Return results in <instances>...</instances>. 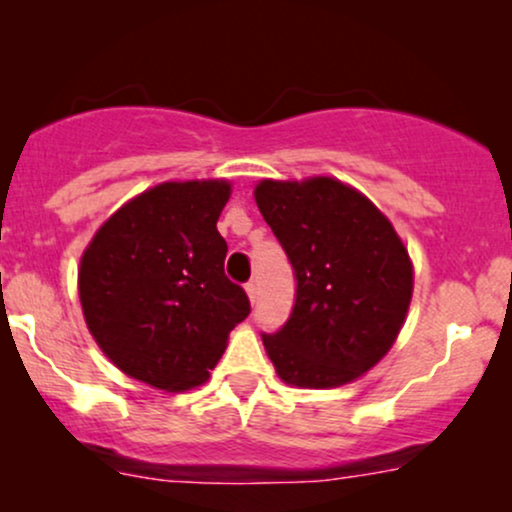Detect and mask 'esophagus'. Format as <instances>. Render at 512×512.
<instances>
[{
  "instance_id": "esophagus-1",
  "label": "esophagus",
  "mask_w": 512,
  "mask_h": 512,
  "mask_svg": "<svg viewBox=\"0 0 512 512\" xmlns=\"http://www.w3.org/2000/svg\"><path fill=\"white\" fill-rule=\"evenodd\" d=\"M245 291H248L250 301L255 303L257 301V284H255V281H248V284H245Z\"/></svg>"
}]
</instances>
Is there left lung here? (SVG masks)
I'll return each mask as SVG.
<instances>
[{"instance_id": "1", "label": "left lung", "mask_w": 512, "mask_h": 512, "mask_svg": "<svg viewBox=\"0 0 512 512\" xmlns=\"http://www.w3.org/2000/svg\"><path fill=\"white\" fill-rule=\"evenodd\" d=\"M255 202L296 279L289 320L262 334L284 383L339 387L390 351L411 301V262L392 223L332 178L262 180Z\"/></svg>"}]
</instances>
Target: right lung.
Listing matches in <instances>:
<instances>
[{
  "label": "right lung",
  "mask_w": 512,
  "mask_h": 512,
  "mask_svg": "<svg viewBox=\"0 0 512 512\" xmlns=\"http://www.w3.org/2000/svg\"><path fill=\"white\" fill-rule=\"evenodd\" d=\"M228 195L223 180L163 182L110 216L81 257L93 339L122 373L158 390L202 385L250 315L248 293L223 272L216 221Z\"/></svg>",
  "instance_id": "obj_1"
}]
</instances>
